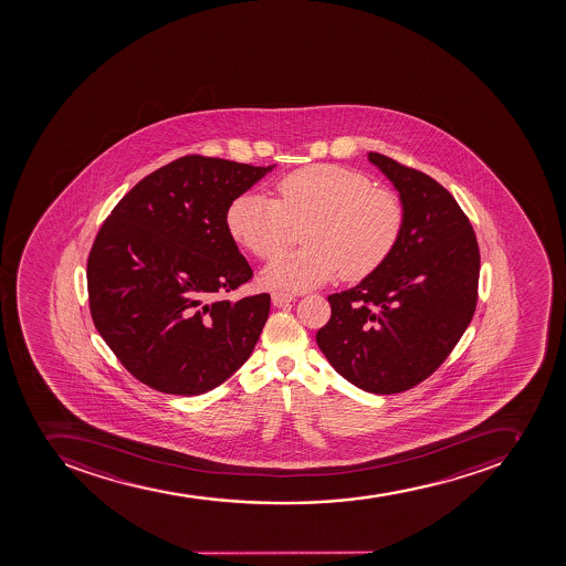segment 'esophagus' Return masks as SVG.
Wrapping results in <instances>:
<instances>
[{
	"label": "esophagus",
	"mask_w": 566,
	"mask_h": 566,
	"mask_svg": "<svg viewBox=\"0 0 566 566\" xmlns=\"http://www.w3.org/2000/svg\"><path fill=\"white\" fill-rule=\"evenodd\" d=\"M271 301H273V305H276V307H284V305L291 304V302L295 301V295L284 293V291H275V293L271 295Z\"/></svg>",
	"instance_id": "34e87169"
}]
</instances>
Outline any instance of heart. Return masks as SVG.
I'll list each match as a JSON object with an SVG mask.
<instances>
[{"mask_svg":"<svg viewBox=\"0 0 566 566\" xmlns=\"http://www.w3.org/2000/svg\"><path fill=\"white\" fill-rule=\"evenodd\" d=\"M276 199L248 191L226 210L231 239L271 261L290 242L291 224H305V248L285 253L261 273L276 290H311L340 275L361 281L386 264L403 230V206L361 174L335 165L305 166L282 177Z\"/></svg>","mask_w":566,"mask_h":566,"instance_id":"obj_1","label":"heart"}]
</instances>
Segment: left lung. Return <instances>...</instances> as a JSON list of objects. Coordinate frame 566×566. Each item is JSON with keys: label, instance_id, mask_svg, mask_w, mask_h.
Returning <instances> with one entry per match:
<instances>
[{"label": "left lung", "instance_id": "left-lung-1", "mask_svg": "<svg viewBox=\"0 0 566 566\" xmlns=\"http://www.w3.org/2000/svg\"><path fill=\"white\" fill-rule=\"evenodd\" d=\"M367 159L398 191L403 230L380 270L327 296L331 318L316 344L353 386L392 395L432 375L471 324L480 250L440 182L375 151Z\"/></svg>", "mask_w": 566, "mask_h": 566}]
</instances>
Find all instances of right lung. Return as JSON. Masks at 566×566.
<instances>
[{
    "label": "right lung",
    "mask_w": 566,
    "mask_h": 566,
    "mask_svg": "<svg viewBox=\"0 0 566 566\" xmlns=\"http://www.w3.org/2000/svg\"><path fill=\"white\" fill-rule=\"evenodd\" d=\"M275 166L180 157L137 182L101 226L86 265L95 329L151 389L205 395L255 349L271 298L226 301L253 271L224 217Z\"/></svg>",
    "instance_id": "add662e5"
}]
</instances>
